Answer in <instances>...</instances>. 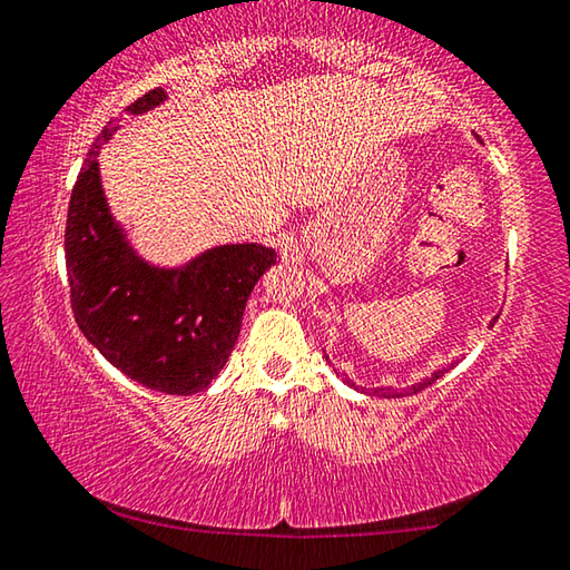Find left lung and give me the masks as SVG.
Wrapping results in <instances>:
<instances>
[{
  "instance_id": "1",
  "label": "left lung",
  "mask_w": 570,
  "mask_h": 570,
  "mask_svg": "<svg viewBox=\"0 0 570 570\" xmlns=\"http://www.w3.org/2000/svg\"><path fill=\"white\" fill-rule=\"evenodd\" d=\"M445 371H438L433 377H428V381H423V383H415V385H411V387H407V391H401V393H395V391H391V387H387V391H385V387H375V395L377 397H403V395H415V393H421V391H425V387L428 385H431V383H435L438 381V377H441ZM343 381L347 383V385H355L353 381H351V377H343Z\"/></svg>"
}]
</instances>
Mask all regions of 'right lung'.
Listing matches in <instances>:
<instances>
[{"label": "right lung", "instance_id": "add662e5", "mask_svg": "<svg viewBox=\"0 0 570 570\" xmlns=\"http://www.w3.org/2000/svg\"><path fill=\"white\" fill-rule=\"evenodd\" d=\"M163 99V87L149 89L125 115ZM112 132V122L99 132L69 197V303L79 331L117 371L159 393L193 395L225 367L247 297L277 255L263 245H225L183 269L142 263L109 217L99 185L97 155Z\"/></svg>", "mask_w": 570, "mask_h": 570}]
</instances>
